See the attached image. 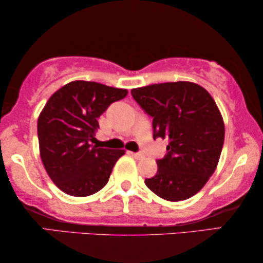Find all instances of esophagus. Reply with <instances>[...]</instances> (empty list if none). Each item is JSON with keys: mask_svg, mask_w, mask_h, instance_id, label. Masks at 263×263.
I'll return each instance as SVG.
<instances>
[{"mask_svg": "<svg viewBox=\"0 0 263 263\" xmlns=\"http://www.w3.org/2000/svg\"><path fill=\"white\" fill-rule=\"evenodd\" d=\"M129 154H132V156L134 157L135 159H142V158H143V154L140 153V152H136V153H134V152H129Z\"/></svg>", "mask_w": 263, "mask_h": 263, "instance_id": "obj_1", "label": "esophagus"}]
</instances>
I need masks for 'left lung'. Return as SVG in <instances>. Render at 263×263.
<instances>
[{"label": "left lung", "mask_w": 263, "mask_h": 263, "mask_svg": "<svg viewBox=\"0 0 263 263\" xmlns=\"http://www.w3.org/2000/svg\"><path fill=\"white\" fill-rule=\"evenodd\" d=\"M135 102L153 118V139H167V153L145 183L161 199L182 201L200 192L217 168L225 127L214 99L200 85L164 82L133 88Z\"/></svg>", "instance_id": "8db88e82"}]
</instances>
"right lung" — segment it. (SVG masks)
<instances>
[{
	"instance_id": "1",
	"label": "right lung",
	"mask_w": 263,
	"mask_h": 263,
	"mask_svg": "<svg viewBox=\"0 0 263 263\" xmlns=\"http://www.w3.org/2000/svg\"><path fill=\"white\" fill-rule=\"evenodd\" d=\"M127 89L71 81L50 97L38 117L39 153L49 177L68 195L84 197L103 189L123 149L92 145L98 118Z\"/></svg>"
}]
</instances>
